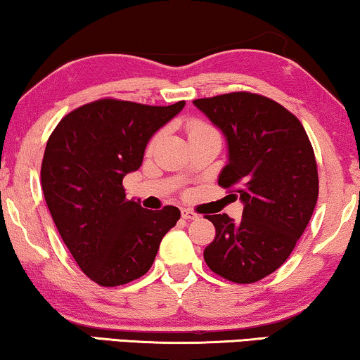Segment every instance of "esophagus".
Returning a JSON list of instances; mask_svg holds the SVG:
<instances>
[{
  "label": "esophagus",
  "mask_w": 360,
  "mask_h": 360,
  "mask_svg": "<svg viewBox=\"0 0 360 360\" xmlns=\"http://www.w3.org/2000/svg\"><path fill=\"white\" fill-rule=\"evenodd\" d=\"M181 217L186 219V221H196V219L200 216H198L196 212L190 211V210H181Z\"/></svg>",
  "instance_id": "34e87169"
}]
</instances>
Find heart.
<instances>
[{
	"label": "heart",
	"mask_w": 360,
	"mask_h": 360,
	"mask_svg": "<svg viewBox=\"0 0 360 360\" xmlns=\"http://www.w3.org/2000/svg\"><path fill=\"white\" fill-rule=\"evenodd\" d=\"M188 136H191V134H195V133H200V131H205V129H211V128H207L205 123H201V122H191L190 124H188Z\"/></svg>",
	"instance_id": "heart-1"
}]
</instances>
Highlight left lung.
I'll use <instances>...</instances> for the list:
<instances>
[{
    "instance_id": "obj_1",
    "label": "left lung",
    "mask_w": 360,
    "mask_h": 360,
    "mask_svg": "<svg viewBox=\"0 0 360 360\" xmlns=\"http://www.w3.org/2000/svg\"><path fill=\"white\" fill-rule=\"evenodd\" d=\"M193 103L226 138L227 164L217 184L243 202L238 222L227 214L206 217L216 237L205 262L232 283H257L289 258L314 214V148L297 117L268 97L232 92Z\"/></svg>"
}]
</instances>
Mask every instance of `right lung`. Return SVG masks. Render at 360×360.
Instances as JSON below:
<instances>
[{"label": "right lung", "mask_w": 360, "mask_h": 360, "mask_svg": "<svg viewBox=\"0 0 360 360\" xmlns=\"http://www.w3.org/2000/svg\"><path fill=\"white\" fill-rule=\"evenodd\" d=\"M184 107L102 98L68 113L49 138L40 172L46 206L72 258L98 285L148 273L180 219L175 206L150 211L127 200L123 176L141 167L149 139Z\"/></svg>", "instance_id": "right-lung-1"}]
</instances>
